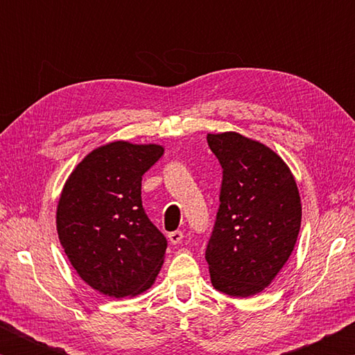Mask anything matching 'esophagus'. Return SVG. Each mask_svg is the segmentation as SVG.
Segmentation results:
<instances>
[{
    "label": "esophagus",
    "mask_w": 355,
    "mask_h": 355,
    "mask_svg": "<svg viewBox=\"0 0 355 355\" xmlns=\"http://www.w3.org/2000/svg\"><path fill=\"white\" fill-rule=\"evenodd\" d=\"M167 238H169V241L172 244H180V243H182V239H183V232L182 230L171 232L169 235H167Z\"/></svg>",
    "instance_id": "1"
}]
</instances>
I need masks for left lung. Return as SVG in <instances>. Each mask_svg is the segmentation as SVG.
<instances>
[{"mask_svg":"<svg viewBox=\"0 0 355 355\" xmlns=\"http://www.w3.org/2000/svg\"><path fill=\"white\" fill-rule=\"evenodd\" d=\"M224 169L220 205L205 258L216 290L249 297L271 285L297 241L302 203L290 167L235 131L208 133Z\"/></svg>","mask_w":355,"mask_h":355,"instance_id":"8db88e82","label":"left lung"}]
</instances>
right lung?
<instances>
[{
  "label": "right lung",
  "instance_id": "1",
  "mask_svg": "<svg viewBox=\"0 0 355 355\" xmlns=\"http://www.w3.org/2000/svg\"><path fill=\"white\" fill-rule=\"evenodd\" d=\"M163 153L158 144H105L84 156L64 184L59 241L83 282L105 296L147 291L163 266L167 241L141 200L142 175Z\"/></svg>",
  "mask_w": 355,
  "mask_h": 355
}]
</instances>
